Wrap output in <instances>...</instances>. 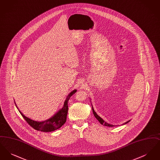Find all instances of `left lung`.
<instances>
[{"mask_svg":"<svg viewBox=\"0 0 160 160\" xmlns=\"http://www.w3.org/2000/svg\"><path fill=\"white\" fill-rule=\"evenodd\" d=\"M92 112H93V115L95 116V117L96 118V119L99 121V123L101 124V125H104V126H106V127H114L115 125H112V124H110V123H107V122H105L99 116H98V114H97V113L95 112V110H94V109H93V107H92ZM131 120H129L128 121H127V122H125V123H123L122 125H125V124H127V123H128V122L130 121Z\"/></svg>","mask_w":160,"mask_h":160,"instance_id":"obj_1","label":"left lung"}]
</instances>
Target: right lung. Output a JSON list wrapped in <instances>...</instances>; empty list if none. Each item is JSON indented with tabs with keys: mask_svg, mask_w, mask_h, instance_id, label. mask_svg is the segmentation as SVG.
I'll return each instance as SVG.
<instances>
[{
	"mask_svg": "<svg viewBox=\"0 0 160 160\" xmlns=\"http://www.w3.org/2000/svg\"><path fill=\"white\" fill-rule=\"evenodd\" d=\"M77 92L76 89L73 90L71 92L66 98L65 100L64 104L63 107L60 109L56 113L54 114L52 117L50 118L47 119L44 121H35L30 118H28L27 116H24V114L18 110V107L17 106L16 104L15 106L18 108L19 112L23 118L26 120V121L28 122L32 128L38 131H41L42 132H52L54 131L56 129L60 128L67 121V116L68 114V102L70 97L74 95Z\"/></svg>",
	"mask_w": 160,
	"mask_h": 160,
	"instance_id": "1",
	"label": "right lung"
}]
</instances>
